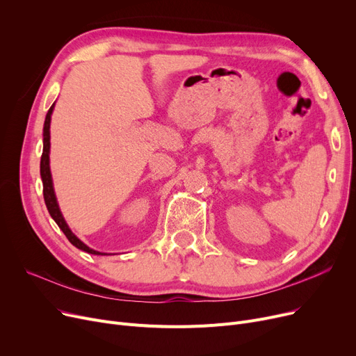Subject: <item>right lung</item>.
I'll return each mask as SVG.
<instances>
[{"instance_id":"obj_1","label":"right lung","mask_w":356,"mask_h":356,"mask_svg":"<svg viewBox=\"0 0 356 356\" xmlns=\"http://www.w3.org/2000/svg\"><path fill=\"white\" fill-rule=\"evenodd\" d=\"M54 104L50 106V109L47 111V115L44 120V127H43V154H42V160H40V176H42V181H43V196H44V202L47 211L50 213V216L54 219V222L58 223V227L63 231V234L66 235V238L70 241V244L74 245L76 248L88 252V254H93V255H106L104 252H98L95 250L89 248L88 245H85L83 242L74 235L70 228L67 227V223L59 209L58 200H56V195H54V189H53V180H51V173H50V165H49V153H50V120H51V112H53Z\"/></svg>"}]
</instances>
